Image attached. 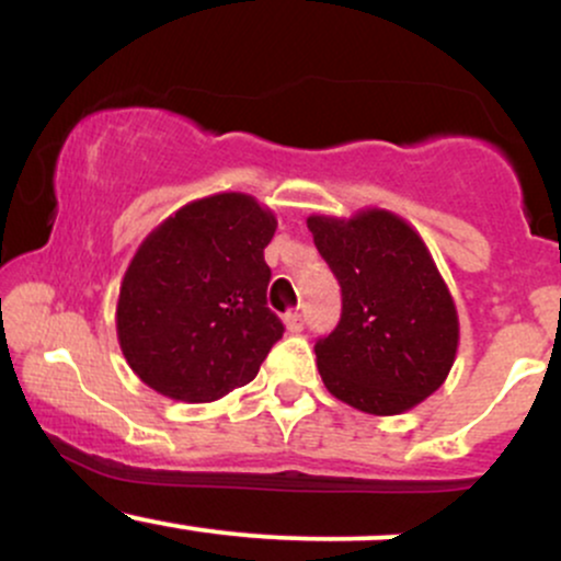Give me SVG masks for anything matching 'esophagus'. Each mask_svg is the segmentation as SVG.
Returning a JSON list of instances; mask_svg holds the SVG:
<instances>
[{
    "instance_id": "esophagus-1",
    "label": "esophagus",
    "mask_w": 561,
    "mask_h": 561,
    "mask_svg": "<svg viewBox=\"0 0 561 561\" xmlns=\"http://www.w3.org/2000/svg\"><path fill=\"white\" fill-rule=\"evenodd\" d=\"M285 324H287V330L289 332H302V327H306V319H302V313H289V317L285 319Z\"/></svg>"
}]
</instances>
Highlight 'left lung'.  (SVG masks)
<instances>
[{
	"label": "left lung",
	"mask_w": 561,
	"mask_h": 561,
	"mask_svg": "<svg viewBox=\"0 0 561 561\" xmlns=\"http://www.w3.org/2000/svg\"><path fill=\"white\" fill-rule=\"evenodd\" d=\"M343 289V317L317 343L324 388L364 414L396 416L446 382L459 313L422 234L385 208L308 216Z\"/></svg>",
	"instance_id": "1"
}]
</instances>
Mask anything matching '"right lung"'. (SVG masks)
Instances as JSON below:
<instances>
[{
  "instance_id": "right-lung-1",
  "label": "right lung",
  "mask_w": 561,
  "mask_h": 561,
  "mask_svg": "<svg viewBox=\"0 0 561 561\" xmlns=\"http://www.w3.org/2000/svg\"><path fill=\"white\" fill-rule=\"evenodd\" d=\"M276 216L244 192L192 199L160 221L128 263L115 332L147 388L210 403L259 375L285 327L268 311L263 248Z\"/></svg>"
}]
</instances>
